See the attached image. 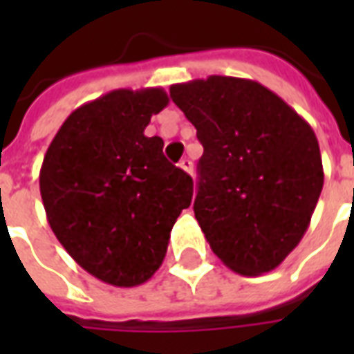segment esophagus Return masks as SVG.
<instances>
[{
  "label": "esophagus",
  "instance_id": "esophagus-1",
  "mask_svg": "<svg viewBox=\"0 0 354 354\" xmlns=\"http://www.w3.org/2000/svg\"><path fill=\"white\" fill-rule=\"evenodd\" d=\"M180 169H183L187 174H193V161L189 160V158H185V160L180 161Z\"/></svg>",
  "mask_w": 354,
  "mask_h": 354
}]
</instances>
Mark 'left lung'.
<instances>
[{
    "label": "left lung",
    "mask_w": 354,
    "mask_h": 354,
    "mask_svg": "<svg viewBox=\"0 0 354 354\" xmlns=\"http://www.w3.org/2000/svg\"><path fill=\"white\" fill-rule=\"evenodd\" d=\"M171 99L204 147L193 209L213 253L241 275L277 268L324 187L310 124L274 91L236 77L172 84Z\"/></svg>",
    "instance_id": "obj_1"
}]
</instances>
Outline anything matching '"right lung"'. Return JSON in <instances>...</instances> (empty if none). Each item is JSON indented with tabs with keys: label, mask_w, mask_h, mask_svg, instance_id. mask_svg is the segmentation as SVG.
Listing matches in <instances>:
<instances>
[{
	"label": "right lung",
	"mask_w": 354,
	"mask_h": 354,
	"mask_svg": "<svg viewBox=\"0 0 354 354\" xmlns=\"http://www.w3.org/2000/svg\"><path fill=\"white\" fill-rule=\"evenodd\" d=\"M167 104L161 88L113 90L86 102L64 121L41 163L40 194L53 233L108 285L149 281L193 200V178L167 161L163 139L145 136Z\"/></svg>",
	"instance_id": "obj_1"
}]
</instances>
